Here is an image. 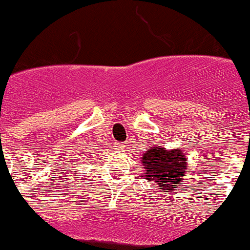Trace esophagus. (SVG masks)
Segmentation results:
<instances>
[{
    "label": "esophagus",
    "mask_w": 250,
    "mask_h": 250,
    "mask_svg": "<svg viewBox=\"0 0 250 250\" xmlns=\"http://www.w3.org/2000/svg\"><path fill=\"white\" fill-rule=\"evenodd\" d=\"M115 147H117V149H120V151H125V145H122V144H115Z\"/></svg>",
    "instance_id": "1"
}]
</instances>
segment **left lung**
<instances>
[{
	"label": "left lung",
	"mask_w": 250,
	"mask_h": 250,
	"mask_svg": "<svg viewBox=\"0 0 250 250\" xmlns=\"http://www.w3.org/2000/svg\"><path fill=\"white\" fill-rule=\"evenodd\" d=\"M141 159L146 169L145 177L156 183L162 193L175 190L187 175V159L180 148L169 151L160 146L149 147Z\"/></svg>",
	"instance_id": "1"
}]
</instances>
